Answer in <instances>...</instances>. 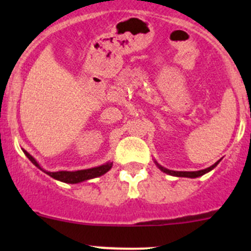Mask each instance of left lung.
Segmentation results:
<instances>
[{
    "mask_svg": "<svg viewBox=\"0 0 251 251\" xmlns=\"http://www.w3.org/2000/svg\"><path fill=\"white\" fill-rule=\"evenodd\" d=\"M220 163V160L217 161V163H215L214 165H211L210 166V168H207V169H205V170H201V171H171V170H168V169H165V168H163V166H160V165H158L159 166V169H160L161 171H163V173H165V174H169V175H173V176H178V177H191V178H196V177H199V176H203L204 174H206V173H209V171H211L212 169L215 168V166L217 165V164Z\"/></svg>",
    "mask_w": 251,
    "mask_h": 251,
    "instance_id": "8db88e82",
    "label": "left lung"
}]
</instances>
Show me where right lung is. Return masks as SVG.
I'll use <instances>...</instances> for the list:
<instances>
[{
	"instance_id": "obj_1",
	"label": "right lung",
	"mask_w": 251,
	"mask_h": 251,
	"mask_svg": "<svg viewBox=\"0 0 251 251\" xmlns=\"http://www.w3.org/2000/svg\"><path fill=\"white\" fill-rule=\"evenodd\" d=\"M24 154L27 156V158H29V160L31 161L35 166H37L39 169H41L40 168L39 164L36 163V160H35V159L32 158V156L30 155L26 151H24ZM110 169H111V163H108V164H104V165L97 166V168L87 169V170L58 171V173H46V174L50 175V176L53 177V178L58 179V181L65 182V183H78V182L86 181V179L95 178V177L102 176V175H104L107 171H109Z\"/></svg>"
}]
</instances>
